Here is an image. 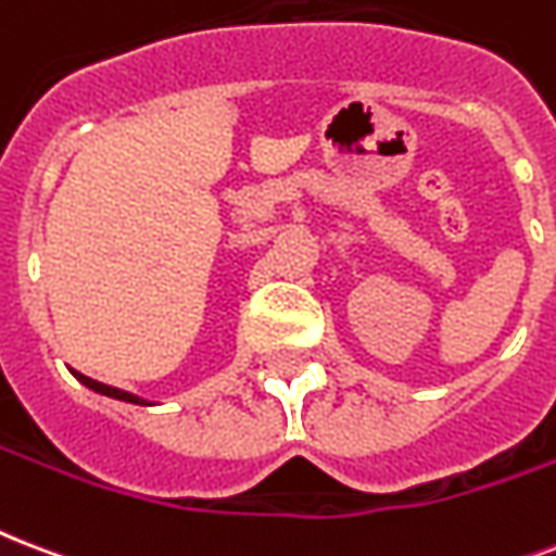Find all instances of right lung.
<instances>
[{"label":"right lung","mask_w":556,"mask_h":556,"mask_svg":"<svg viewBox=\"0 0 556 556\" xmlns=\"http://www.w3.org/2000/svg\"><path fill=\"white\" fill-rule=\"evenodd\" d=\"M75 372V370H72ZM75 379L80 381V384H87L90 391L101 393V396H113V400H122V402H134V405H151V402L139 400V396H134V393L127 391H118V388H110V384H101V381L90 379V376H84V372H75Z\"/></svg>","instance_id":"1"}]
</instances>
